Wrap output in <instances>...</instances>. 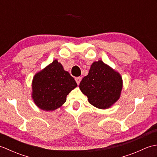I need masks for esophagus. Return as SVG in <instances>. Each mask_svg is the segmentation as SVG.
Wrapping results in <instances>:
<instances>
[{
    "mask_svg": "<svg viewBox=\"0 0 157 157\" xmlns=\"http://www.w3.org/2000/svg\"><path fill=\"white\" fill-rule=\"evenodd\" d=\"M75 81L77 82V84H79V83H80L81 80H82V78H81V77H77V78H75Z\"/></svg>",
    "mask_w": 157,
    "mask_h": 157,
    "instance_id": "1",
    "label": "esophagus"
}]
</instances>
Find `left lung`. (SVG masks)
<instances>
[{"label": "left lung", "mask_w": 157, "mask_h": 157, "mask_svg": "<svg viewBox=\"0 0 157 157\" xmlns=\"http://www.w3.org/2000/svg\"><path fill=\"white\" fill-rule=\"evenodd\" d=\"M122 78L102 61L91 65L88 75L82 79L79 88L88 96L89 102L98 109H107L119 99Z\"/></svg>", "instance_id": "left-lung-1"}]
</instances>
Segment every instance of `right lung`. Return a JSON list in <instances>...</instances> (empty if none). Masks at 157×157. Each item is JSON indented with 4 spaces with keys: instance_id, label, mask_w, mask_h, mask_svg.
I'll use <instances>...</instances> for the list:
<instances>
[{
    "instance_id": "add662e5",
    "label": "right lung",
    "mask_w": 157,
    "mask_h": 157,
    "mask_svg": "<svg viewBox=\"0 0 157 157\" xmlns=\"http://www.w3.org/2000/svg\"><path fill=\"white\" fill-rule=\"evenodd\" d=\"M77 86L74 78L55 60L34 77L32 98L40 109L54 111L64 104L67 96Z\"/></svg>"
}]
</instances>
